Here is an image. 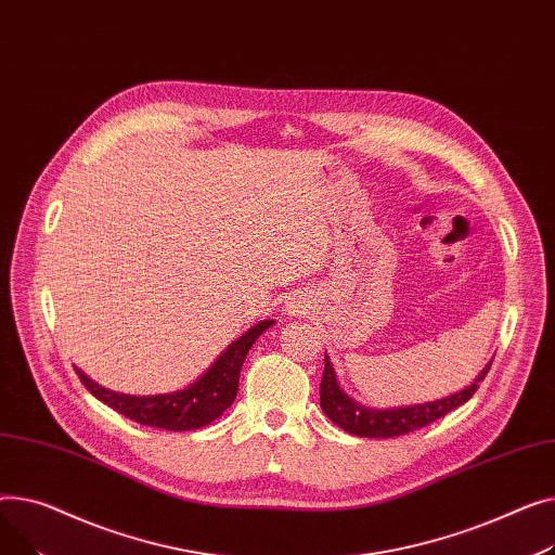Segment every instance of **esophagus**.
I'll list each match as a JSON object with an SVG mask.
<instances>
[{"label":"esophagus","mask_w":555,"mask_h":555,"mask_svg":"<svg viewBox=\"0 0 555 555\" xmlns=\"http://www.w3.org/2000/svg\"><path fill=\"white\" fill-rule=\"evenodd\" d=\"M284 311H288L291 315H302V313H307V305L300 298H293L284 305Z\"/></svg>","instance_id":"esophagus-1"}]
</instances>
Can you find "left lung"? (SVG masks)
I'll use <instances>...</instances> for the list:
<instances>
[{
  "label": "left lung",
  "instance_id": "8db88e82",
  "mask_svg": "<svg viewBox=\"0 0 555 555\" xmlns=\"http://www.w3.org/2000/svg\"><path fill=\"white\" fill-rule=\"evenodd\" d=\"M491 363L475 376L470 385H466L460 392L450 397L428 401V403H414V405H399V408H370L351 399L340 387L334 365L330 356L324 353V374L320 380V408L327 414L338 428L356 437H370V439H389L414 433L428 423L446 416L448 412L464 405L475 392L483 376L491 370Z\"/></svg>",
  "mask_w": 555,
  "mask_h": 555
}]
</instances>
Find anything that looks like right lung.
<instances>
[{"mask_svg":"<svg viewBox=\"0 0 555 555\" xmlns=\"http://www.w3.org/2000/svg\"><path fill=\"white\" fill-rule=\"evenodd\" d=\"M273 324L275 320H262L253 324L248 332H244L237 340H233L219 353L217 361L197 380L168 395H122L98 385L78 367L76 372L82 385L98 401H103L118 414L141 423V426L163 428L172 433L197 430L208 426V423L223 414V410L233 405L240 389V372L246 361V353L253 347V343L269 327H273Z\"/></svg>","mask_w":555,"mask_h":555,"instance_id":"1","label":"right lung"}]
</instances>
